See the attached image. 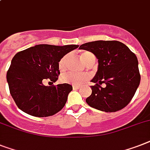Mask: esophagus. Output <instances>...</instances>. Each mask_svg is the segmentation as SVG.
Listing matches in <instances>:
<instances>
[{
  "label": "esophagus",
  "instance_id": "34e87169",
  "mask_svg": "<svg viewBox=\"0 0 150 150\" xmlns=\"http://www.w3.org/2000/svg\"><path fill=\"white\" fill-rule=\"evenodd\" d=\"M72 88H73V89H74V90H77V89H79V88H80V86H75V85H73Z\"/></svg>",
  "mask_w": 150,
  "mask_h": 150
}]
</instances>
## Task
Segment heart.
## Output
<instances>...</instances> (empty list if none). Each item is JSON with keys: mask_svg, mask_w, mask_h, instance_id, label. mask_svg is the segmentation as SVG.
I'll list each match as a JSON object with an SVG mask.
<instances>
[{"mask_svg": "<svg viewBox=\"0 0 150 150\" xmlns=\"http://www.w3.org/2000/svg\"><path fill=\"white\" fill-rule=\"evenodd\" d=\"M68 56L64 55L61 58L58 62V69L60 71H64L65 69V63ZM80 58L86 64L92 59H96L95 55L90 52H81ZM89 79V75L87 74H72V73H66L62 75L61 80L64 83L73 84L75 86H81Z\"/></svg>", "mask_w": 150, "mask_h": 150, "instance_id": "heart-1", "label": "heart"}]
</instances>
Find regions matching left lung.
Segmentation results:
<instances>
[{
	"label": "left lung",
	"mask_w": 150,
	"mask_h": 150,
	"mask_svg": "<svg viewBox=\"0 0 150 150\" xmlns=\"http://www.w3.org/2000/svg\"><path fill=\"white\" fill-rule=\"evenodd\" d=\"M80 49L98 58V69L92 79V94L86 98L89 106L113 112L126 107L140 83L138 59L126 45L118 41H96L81 45ZM107 86L103 88L100 85Z\"/></svg>",
	"instance_id": "1"
}]
</instances>
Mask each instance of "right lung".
Here are the masks:
<instances>
[{
	"mask_svg": "<svg viewBox=\"0 0 150 150\" xmlns=\"http://www.w3.org/2000/svg\"><path fill=\"white\" fill-rule=\"evenodd\" d=\"M76 45H38L18 52L7 72L10 93L17 106L36 117H47L63 109L72 86L67 83L45 86L49 79L55 82L60 75L58 62Z\"/></svg>",
	"mask_w": 150,
	"mask_h": 150,
	"instance_id": "right-lung-1",
	"label": "right lung"
}]
</instances>
